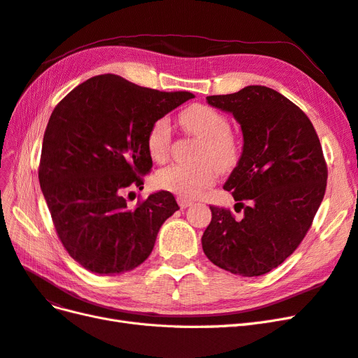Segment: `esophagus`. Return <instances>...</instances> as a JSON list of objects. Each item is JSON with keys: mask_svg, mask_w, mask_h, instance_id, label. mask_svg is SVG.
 <instances>
[{"mask_svg": "<svg viewBox=\"0 0 358 358\" xmlns=\"http://www.w3.org/2000/svg\"><path fill=\"white\" fill-rule=\"evenodd\" d=\"M178 203L180 206V209H187V208H189V206L192 204V201L183 199V197H178Z\"/></svg>", "mask_w": 358, "mask_h": 358, "instance_id": "1", "label": "esophagus"}]
</instances>
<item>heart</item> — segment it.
I'll list each match as a JSON object with an SVG mask.
<instances>
[{
	"label": "heart",
	"instance_id": "heart-1",
	"mask_svg": "<svg viewBox=\"0 0 358 358\" xmlns=\"http://www.w3.org/2000/svg\"><path fill=\"white\" fill-rule=\"evenodd\" d=\"M180 122L188 133L203 140L197 152L199 164H171L155 175L161 189L175 192L183 199H194L210 187L218 169L227 171L239 159V143L230 134V122L209 106L196 104L180 113ZM171 125L167 117H158L146 136V149L152 161L164 162L170 154Z\"/></svg>",
	"mask_w": 358,
	"mask_h": 358
}]
</instances>
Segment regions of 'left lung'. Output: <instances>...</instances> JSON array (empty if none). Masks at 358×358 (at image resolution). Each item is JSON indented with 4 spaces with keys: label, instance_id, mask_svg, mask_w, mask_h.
Instances as JSON below:
<instances>
[{
    "label": "left lung",
    "instance_id": "1",
    "mask_svg": "<svg viewBox=\"0 0 358 358\" xmlns=\"http://www.w3.org/2000/svg\"><path fill=\"white\" fill-rule=\"evenodd\" d=\"M206 101L231 113L242 128V155L224 189L231 191L234 210L243 209V216L236 220L210 206L203 251L234 275L268 273L296 251L324 199L327 166L320 138L309 117L267 86H245Z\"/></svg>",
    "mask_w": 358,
    "mask_h": 358
}]
</instances>
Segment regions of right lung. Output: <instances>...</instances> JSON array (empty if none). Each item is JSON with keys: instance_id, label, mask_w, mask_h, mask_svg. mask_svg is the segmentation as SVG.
<instances>
[{"instance_id": "add662e5", "label": "right lung", "mask_w": 358, "mask_h": 358, "mask_svg": "<svg viewBox=\"0 0 358 358\" xmlns=\"http://www.w3.org/2000/svg\"><path fill=\"white\" fill-rule=\"evenodd\" d=\"M194 99L191 92L143 88L116 74L91 78L53 109L43 137L38 180L59 241L73 259L99 275L136 268L179 206L157 191L129 208L152 169L150 125ZM128 194V196H129Z\"/></svg>"}]
</instances>
